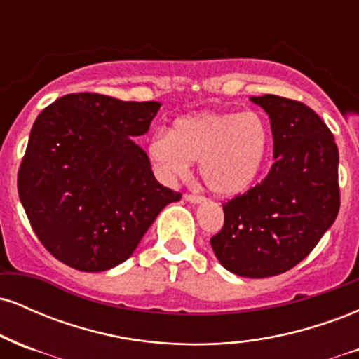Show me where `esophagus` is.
I'll return each mask as SVG.
<instances>
[{"instance_id":"34e87169","label":"esophagus","mask_w":359,"mask_h":359,"mask_svg":"<svg viewBox=\"0 0 359 359\" xmlns=\"http://www.w3.org/2000/svg\"><path fill=\"white\" fill-rule=\"evenodd\" d=\"M184 199L189 201V203H192V204H199V203H203L204 197L203 196H196V194H185Z\"/></svg>"}]
</instances>
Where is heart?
<instances>
[{
    "instance_id": "1",
    "label": "heart",
    "mask_w": 359,
    "mask_h": 359,
    "mask_svg": "<svg viewBox=\"0 0 359 359\" xmlns=\"http://www.w3.org/2000/svg\"><path fill=\"white\" fill-rule=\"evenodd\" d=\"M271 145L269 121L257 111L191 114L177 119L170 135L156 133L150 158L168 177L184 175L199 160V172L212 194L233 197L258 180Z\"/></svg>"
}]
</instances>
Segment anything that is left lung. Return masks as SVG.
Returning <instances> with one entry per match:
<instances>
[{
  "label": "left lung",
  "instance_id": "left-lung-1",
  "mask_svg": "<svg viewBox=\"0 0 359 359\" xmlns=\"http://www.w3.org/2000/svg\"><path fill=\"white\" fill-rule=\"evenodd\" d=\"M270 118L269 175L222 204L224 226L211 246L226 270L265 278L294 269L316 248L339 212V151L331 130L304 102L250 97Z\"/></svg>",
  "mask_w": 359,
  "mask_h": 359
}]
</instances>
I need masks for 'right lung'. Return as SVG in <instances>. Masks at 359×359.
I'll use <instances>...</instances> for the list:
<instances>
[{
  "label": "right lung",
  "instance_id": "right-lung-1",
  "mask_svg": "<svg viewBox=\"0 0 359 359\" xmlns=\"http://www.w3.org/2000/svg\"><path fill=\"white\" fill-rule=\"evenodd\" d=\"M160 102L96 93L62 96L35 119L18 170V196L40 243L81 271H104L133 255L167 204L145 135Z\"/></svg>",
  "mask_w": 359,
  "mask_h": 359
}]
</instances>
